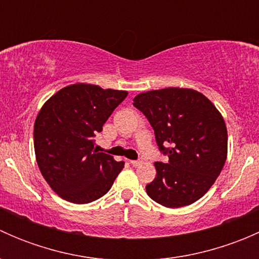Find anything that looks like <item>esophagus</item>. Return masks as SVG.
Returning a JSON list of instances; mask_svg holds the SVG:
<instances>
[{
  "mask_svg": "<svg viewBox=\"0 0 259 259\" xmlns=\"http://www.w3.org/2000/svg\"><path fill=\"white\" fill-rule=\"evenodd\" d=\"M130 164H132L133 166H138L142 164V160H130Z\"/></svg>",
  "mask_w": 259,
  "mask_h": 259,
  "instance_id": "34e87169",
  "label": "esophagus"
}]
</instances>
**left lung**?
Returning <instances> with one entry per match:
<instances>
[{"label": "left lung", "instance_id": "left-lung-1", "mask_svg": "<svg viewBox=\"0 0 259 259\" xmlns=\"http://www.w3.org/2000/svg\"><path fill=\"white\" fill-rule=\"evenodd\" d=\"M133 105L154 129L159 150L156 177L145 187L154 202L180 208L209 190L227 159L228 134L223 116L208 98L192 89L166 88L139 94Z\"/></svg>", "mask_w": 259, "mask_h": 259}]
</instances>
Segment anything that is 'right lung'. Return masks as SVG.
I'll use <instances>...</instances> for the list:
<instances>
[{"mask_svg":"<svg viewBox=\"0 0 259 259\" xmlns=\"http://www.w3.org/2000/svg\"><path fill=\"white\" fill-rule=\"evenodd\" d=\"M126 96L122 90L74 83L57 91L41 108L33 126L36 160L62 199L86 204L110 190L124 161L98 153L93 138Z\"/></svg>","mask_w":259,"mask_h":259,"instance_id":"add662e5","label":"right lung"}]
</instances>
